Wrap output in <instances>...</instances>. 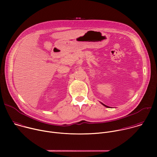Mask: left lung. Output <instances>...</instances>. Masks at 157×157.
Masks as SVG:
<instances>
[{
	"instance_id": "8db88e82",
	"label": "left lung",
	"mask_w": 157,
	"mask_h": 157,
	"mask_svg": "<svg viewBox=\"0 0 157 157\" xmlns=\"http://www.w3.org/2000/svg\"><path fill=\"white\" fill-rule=\"evenodd\" d=\"M102 105H104V106H105V107H108V106H107V105H105V104H102Z\"/></svg>"
}]
</instances>
